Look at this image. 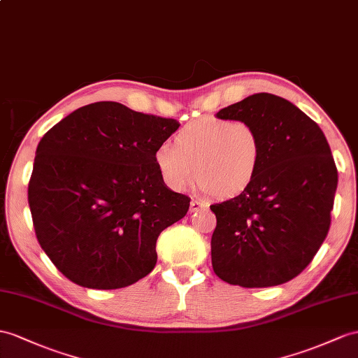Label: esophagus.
<instances>
[{"label":"esophagus","instance_id":"esophagus-1","mask_svg":"<svg viewBox=\"0 0 358 358\" xmlns=\"http://www.w3.org/2000/svg\"><path fill=\"white\" fill-rule=\"evenodd\" d=\"M205 206V203L203 202H200V200H191V202H189V211L191 213H197L199 211V209H202Z\"/></svg>","mask_w":358,"mask_h":358}]
</instances>
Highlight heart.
Wrapping results in <instances>:
<instances>
[{
    "label": "heart",
    "mask_w": 358,
    "mask_h": 358,
    "mask_svg": "<svg viewBox=\"0 0 358 358\" xmlns=\"http://www.w3.org/2000/svg\"><path fill=\"white\" fill-rule=\"evenodd\" d=\"M263 145L249 121L203 118L188 123L174 136V145L162 143L155 165L164 184L174 191L196 182L208 194L228 199L241 194L255 180Z\"/></svg>",
    "instance_id": "b5f03b06"
}]
</instances>
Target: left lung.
Here are the masks:
<instances>
[{"label":"left lung","mask_w":358,"mask_h":358,"mask_svg":"<svg viewBox=\"0 0 358 358\" xmlns=\"http://www.w3.org/2000/svg\"><path fill=\"white\" fill-rule=\"evenodd\" d=\"M258 130L263 159L237 197L214 203L215 275L232 285L272 287L298 276L329 231L337 169L320 127L293 103L259 92L217 112Z\"/></svg>","instance_id":"8db88e82"}]
</instances>
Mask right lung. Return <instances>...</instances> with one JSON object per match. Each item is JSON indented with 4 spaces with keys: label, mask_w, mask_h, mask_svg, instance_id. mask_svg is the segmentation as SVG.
<instances>
[{
    "label": "right lung",
    "mask_w": 358,
    "mask_h": 358,
    "mask_svg": "<svg viewBox=\"0 0 358 358\" xmlns=\"http://www.w3.org/2000/svg\"><path fill=\"white\" fill-rule=\"evenodd\" d=\"M179 126L99 101L42 136L29 205L41 248L69 281L112 290L152 272L159 234L189 208L155 165L156 149Z\"/></svg>",
    "instance_id": "add662e5"
}]
</instances>
